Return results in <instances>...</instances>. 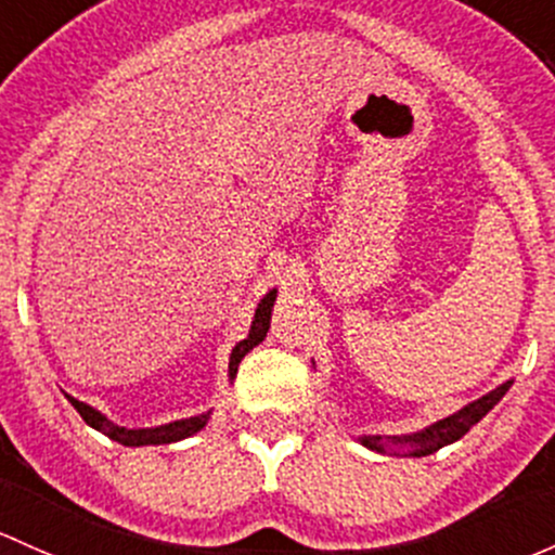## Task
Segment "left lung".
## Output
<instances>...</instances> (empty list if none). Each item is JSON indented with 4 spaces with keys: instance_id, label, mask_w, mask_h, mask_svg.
<instances>
[{
    "instance_id": "8db88e82",
    "label": "left lung",
    "mask_w": 555,
    "mask_h": 555,
    "mask_svg": "<svg viewBox=\"0 0 555 555\" xmlns=\"http://www.w3.org/2000/svg\"><path fill=\"white\" fill-rule=\"evenodd\" d=\"M511 385H513L511 380L503 383L500 388H494L492 393L483 396V399H478V401H474V404L463 406L460 412H454V415L439 420V423L430 425V428H425V430H420V434L401 436V439H390V441H396V444H410L415 457H425V454L439 452V449L444 444H452V441L463 439V436L468 434V430L478 423V420L487 415V412L492 410V406L498 404L500 399H503L505 390H508ZM361 441H364V444L370 449H377V452H383L380 436H364Z\"/></svg>"
}]
</instances>
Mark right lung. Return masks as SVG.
I'll list each match as a JSON object with an SVG mask.
<instances>
[{"label": "right lung", "mask_w": 555, "mask_h": 555, "mask_svg": "<svg viewBox=\"0 0 555 555\" xmlns=\"http://www.w3.org/2000/svg\"><path fill=\"white\" fill-rule=\"evenodd\" d=\"M273 300H276V293H268L266 297L260 300L258 311H255V322H253V330H249V337L247 340L238 343L236 348H233L231 353V364H229V372L231 377L238 372V361L244 359L249 351H253L258 343L266 340V332H268V324H271V308H273ZM68 401L74 404V410L79 412L81 420H85L87 425H92L95 430H101V434H106L108 439L119 441V444L125 447H143V444H172V441H180L185 439V436L196 434V430L204 428V423H207V415H199V417H189V420H178V423H170V425H159V428H143V430H130V428H121V425L111 423L101 415V412H95L92 406L81 404V401L72 399L68 396Z\"/></svg>", "instance_id": "1"}]
</instances>
